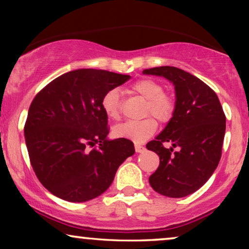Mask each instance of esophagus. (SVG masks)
I'll use <instances>...</instances> for the list:
<instances>
[{
	"label": "esophagus",
	"mask_w": 249,
	"mask_h": 249,
	"mask_svg": "<svg viewBox=\"0 0 249 249\" xmlns=\"http://www.w3.org/2000/svg\"><path fill=\"white\" fill-rule=\"evenodd\" d=\"M135 149L137 153H142L145 152V147L141 144H135Z\"/></svg>",
	"instance_id": "1"
}]
</instances>
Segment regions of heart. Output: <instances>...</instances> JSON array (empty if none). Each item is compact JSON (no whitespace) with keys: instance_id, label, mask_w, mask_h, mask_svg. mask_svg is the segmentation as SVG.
<instances>
[{"instance_id":"obj_1","label":"heart","mask_w":249,"mask_h":249,"mask_svg":"<svg viewBox=\"0 0 249 249\" xmlns=\"http://www.w3.org/2000/svg\"><path fill=\"white\" fill-rule=\"evenodd\" d=\"M131 90L146 101L145 115L151 114L161 122H166L171 119L175 112V101L171 96L164 94V87L158 80L149 78L141 79L131 85ZM102 108L111 120L117 121L120 119V94L117 89L108 90L104 95L102 98ZM155 130L156 122L148 118L141 121H128L115 125L113 135L118 138L142 142L154 135Z\"/></svg>"}]
</instances>
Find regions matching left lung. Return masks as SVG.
Returning <instances> with one entry per match:
<instances>
[{"label":"left lung","instance_id":"8db88e82","mask_svg":"<svg viewBox=\"0 0 249 249\" xmlns=\"http://www.w3.org/2000/svg\"><path fill=\"white\" fill-rule=\"evenodd\" d=\"M142 73L164 77L176 90L172 118L161 134L146 145L160 158L149 185L163 196H188L210 179L219 164L226 132L223 108L212 88L179 68L158 67ZM165 142L172 147L165 149ZM176 147L178 151L173 152Z\"/></svg>","mask_w":249,"mask_h":249}]
</instances>
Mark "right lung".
Listing matches in <instances>:
<instances>
[{"label":"right lung","instance_id":"obj_1","mask_svg":"<svg viewBox=\"0 0 249 249\" xmlns=\"http://www.w3.org/2000/svg\"><path fill=\"white\" fill-rule=\"evenodd\" d=\"M130 76L78 69L43 88L29 107L25 138L40 183L72 203L96 198L111 186L119 166L134 155V142L107 139L102 98Z\"/></svg>","mask_w":249,"mask_h":249}]
</instances>
